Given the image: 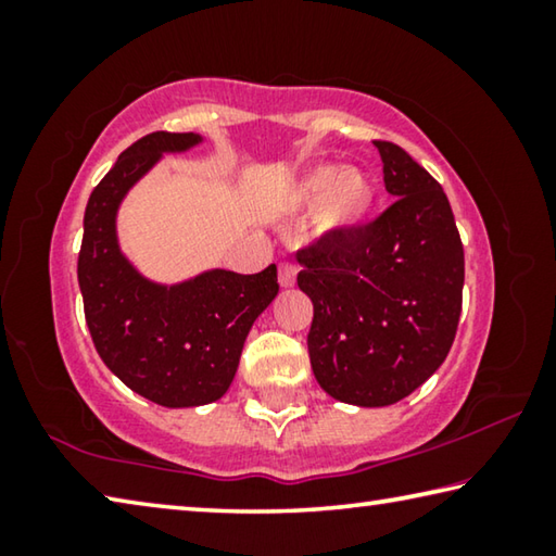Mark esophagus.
<instances>
[{
  "label": "esophagus",
  "mask_w": 556,
  "mask_h": 556,
  "mask_svg": "<svg viewBox=\"0 0 556 556\" xmlns=\"http://www.w3.org/2000/svg\"><path fill=\"white\" fill-rule=\"evenodd\" d=\"M294 281H296V265H294V262H289V260L279 262V285L281 287H294Z\"/></svg>",
  "instance_id": "esophagus-1"
}]
</instances>
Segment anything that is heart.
I'll use <instances>...</instances> for the list:
<instances>
[{
    "label": "heart",
    "instance_id": "b5f03b06",
    "mask_svg": "<svg viewBox=\"0 0 556 556\" xmlns=\"http://www.w3.org/2000/svg\"><path fill=\"white\" fill-rule=\"evenodd\" d=\"M296 201H318V223L324 228H351L368 215L372 186L361 174H345L336 166L316 168L296 188Z\"/></svg>",
    "mask_w": 556,
    "mask_h": 556
}]
</instances>
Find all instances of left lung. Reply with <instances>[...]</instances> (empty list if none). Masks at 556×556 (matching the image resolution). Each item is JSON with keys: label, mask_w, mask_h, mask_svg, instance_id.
<instances>
[{"label": "left lung", "mask_w": 556, "mask_h": 556, "mask_svg": "<svg viewBox=\"0 0 556 556\" xmlns=\"http://www.w3.org/2000/svg\"><path fill=\"white\" fill-rule=\"evenodd\" d=\"M384 188L378 218L299 250L296 285L314 304L306 343L331 397L384 407L446 361L464 301V244L444 188L402 147L375 139Z\"/></svg>", "instance_id": "obj_1"}]
</instances>
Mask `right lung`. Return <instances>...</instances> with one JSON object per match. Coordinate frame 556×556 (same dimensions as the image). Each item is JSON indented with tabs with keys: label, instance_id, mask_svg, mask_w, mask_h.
<instances>
[{
	"label": "right lung",
	"instance_id": "obj_1",
	"mask_svg": "<svg viewBox=\"0 0 556 556\" xmlns=\"http://www.w3.org/2000/svg\"><path fill=\"white\" fill-rule=\"evenodd\" d=\"M199 142L191 131H152L119 154L92 188L83 220L78 285L102 363L162 407L223 397L255 318L277 296V267L257 275L215 269L172 289L149 285L119 255L115 211L127 188L162 152Z\"/></svg>",
	"mask_w": 556,
	"mask_h": 556
}]
</instances>
